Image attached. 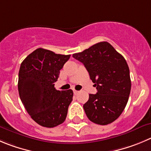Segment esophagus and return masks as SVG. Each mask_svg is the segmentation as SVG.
I'll use <instances>...</instances> for the list:
<instances>
[{"label": "esophagus", "mask_w": 151, "mask_h": 151, "mask_svg": "<svg viewBox=\"0 0 151 151\" xmlns=\"http://www.w3.org/2000/svg\"><path fill=\"white\" fill-rule=\"evenodd\" d=\"M78 92L79 91H77V90H74V95H77V94H78Z\"/></svg>", "instance_id": "obj_1"}]
</instances>
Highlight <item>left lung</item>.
Returning a JSON list of instances; mask_svg holds the SVG:
<instances>
[{
	"mask_svg": "<svg viewBox=\"0 0 151 151\" xmlns=\"http://www.w3.org/2000/svg\"><path fill=\"white\" fill-rule=\"evenodd\" d=\"M72 56L84 65L98 91L95 95L89 94L83 105L88 118L100 125L113 122L124 109L130 93L125 59L107 42L95 44Z\"/></svg>",
	"mask_w": 151,
	"mask_h": 151,
	"instance_id": "8db88e82",
	"label": "left lung"
}]
</instances>
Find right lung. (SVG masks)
Listing matches in <instances>:
<instances>
[{
    "label": "right lung",
    "instance_id": "right-lung-1",
    "mask_svg": "<svg viewBox=\"0 0 151 151\" xmlns=\"http://www.w3.org/2000/svg\"><path fill=\"white\" fill-rule=\"evenodd\" d=\"M70 56L38 48L21 64L18 83L19 96L28 114L41 126L54 127L65 120L73 91L56 90L54 83Z\"/></svg>",
    "mask_w": 151,
    "mask_h": 151
}]
</instances>
